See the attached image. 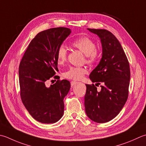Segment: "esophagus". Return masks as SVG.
<instances>
[{
    "instance_id": "34e87169",
    "label": "esophagus",
    "mask_w": 146,
    "mask_h": 146,
    "mask_svg": "<svg viewBox=\"0 0 146 146\" xmlns=\"http://www.w3.org/2000/svg\"><path fill=\"white\" fill-rule=\"evenodd\" d=\"M77 84H78V82H76L75 81H71V87H74L75 86V85H76Z\"/></svg>"
}]
</instances>
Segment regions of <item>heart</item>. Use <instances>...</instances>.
I'll return each mask as SVG.
<instances>
[{"label": "heart", "instance_id": "obj_1", "mask_svg": "<svg viewBox=\"0 0 146 146\" xmlns=\"http://www.w3.org/2000/svg\"><path fill=\"white\" fill-rule=\"evenodd\" d=\"M74 47L84 53L87 56V62H92L95 61L98 56V53L95 49L96 44L92 39L87 36L80 37L78 39L75 40L72 43ZM67 50L64 46L62 45L60 47L57 52V61L59 64H63L66 60ZM87 73V70L85 68L79 67H71L64 74L65 78L68 79L79 80H81L84 75Z\"/></svg>", "mask_w": 146, "mask_h": 146}]
</instances>
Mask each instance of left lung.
<instances>
[{
  "mask_svg": "<svg viewBox=\"0 0 146 146\" xmlns=\"http://www.w3.org/2000/svg\"><path fill=\"white\" fill-rule=\"evenodd\" d=\"M87 30L99 36L102 45V58L89 78L102 85L98 91L94 84L85 85V113L91 120L102 123L115 118L127 101L130 66L121 45L112 33L103 29Z\"/></svg>",
  "mask_w": 146,
  "mask_h": 146,
  "instance_id": "left-lung-1",
  "label": "left lung"
}]
</instances>
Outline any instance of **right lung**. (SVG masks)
I'll return each mask as SVG.
<instances>
[{"mask_svg": "<svg viewBox=\"0 0 146 146\" xmlns=\"http://www.w3.org/2000/svg\"><path fill=\"white\" fill-rule=\"evenodd\" d=\"M70 28L59 27L42 31L28 45L19 66L20 95L33 118L42 123H54L64 113L63 100L71 84L58 80L47 87L45 82L58 71L57 52L70 35Z\"/></svg>", "mask_w": 146, "mask_h": 146, "instance_id": "obj_1", "label": "right lung"}]
</instances>
